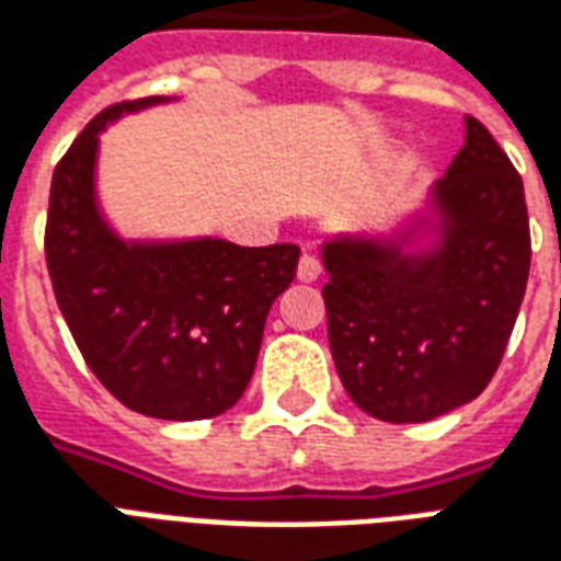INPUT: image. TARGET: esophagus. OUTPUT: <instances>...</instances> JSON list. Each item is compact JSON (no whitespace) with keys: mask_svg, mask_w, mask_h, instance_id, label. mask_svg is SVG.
Returning a JSON list of instances; mask_svg holds the SVG:
<instances>
[{"mask_svg":"<svg viewBox=\"0 0 561 561\" xmlns=\"http://www.w3.org/2000/svg\"><path fill=\"white\" fill-rule=\"evenodd\" d=\"M320 276V262L311 252H302L297 264V279L299 282H314Z\"/></svg>","mask_w":561,"mask_h":561,"instance_id":"obj_1","label":"esophagus"}]
</instances>
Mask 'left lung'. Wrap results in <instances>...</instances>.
<instances>
[{
	"mask_svg": "<svg viewBox=\"0 0 561 561\" xmlns=\"http://www.w3.org/2000/svg\"><path fill=\"white\" fill-rule=\"evenodd\" d=\"M329 347L370 417L423 423L477 400L500 367L529 276L524 182L480 119L388 234L323 241Z\"/></svg>",
	"mask_w": 561,
	"mask_h": 561,
	"instance_id": "obj_1",
	"label": "left lung"
}]
</instances>
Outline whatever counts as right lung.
<instances>
[{"mask_svg":"<svg viewBox=\"0 0 561 561\" xmlns=\"http://www.w3.org/2000/svg\"><path fill=\"white\" fill-rule=\"evenodd\" d=\"M170 102H117L58 161L46 217L55 299L81 356L119 403L158 421H203L247 391L273 299L297 276V243L224 238L126 241L96 196L100 135L123 114Z\"/></svg>","mask_w":561,"mask_h":561,"instance_id":"1","label":"right lung"}]
</instances>
